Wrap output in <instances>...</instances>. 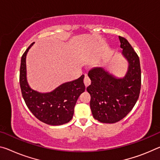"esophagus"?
Returning <instances> with one entry per match:
<instances>
[{"label":"esophagus","instance_id":"1","mask_svg":"<svg viewBox=\"0 0 160 160\" xmlns=\"http://www.w3.org/2000/svg\"><path fill=\"white\" fill-rule=\"evenodd\" d=\"M91 83V80L89 78H88V76L85 75V78H84V84L85 85V87H88V85H90Z\"/></svg>","mask_w":160,"mask_h":160}]
</instances>
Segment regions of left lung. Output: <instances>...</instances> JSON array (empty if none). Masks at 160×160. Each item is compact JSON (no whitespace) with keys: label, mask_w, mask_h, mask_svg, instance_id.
<instances>
[{"label":"left lung","mask_w":160,"mask_h":160,"mask_svg":"<svg viewBox=\"0 0 160 160\" xmlns=\"http://www.w3.org/2000/svg\"><path fill=\"white\" fill-rule=\"evenodd\" d=\"M119 39L122 54L129 64L125 77L116 78L102 68H94L88 72L90 109L93 118L102 123H115L125 118L132 110L140 92L139 58L127 39L121 36Z\"/></svg>","instance_id":"1"}]
</instances>
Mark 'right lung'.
I'll use <instances>...</instances> for the list:
<instances>
[{
    "label": "right lung",
    "mask_w": 160,
    "mask_h": 160,
    "mask_svg": "<svg viewBox=\"0 0 160 160\" xmlns=\"http://www.w3.org/2000/svg\"><path fill=\"white\" fill-rule=\"evenodd\" d=\"M30 44L21 58L20 85L22 98L33 115L42 122L50 125H61L72 120L78 98L85 90L84 75L77 80L63 83L50 92L40 93L30 88L26 78L27 52Z\"/></svg>",
    "instance_id": "add662e5"
}]
</instances>
